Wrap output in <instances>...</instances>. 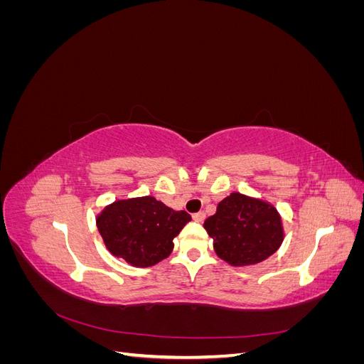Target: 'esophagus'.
<instances>
[{"label": "esophagus", "mask_w": 364, "mask_h": 364, "mask_svg": "<svg viewBox=\"0 0 364 364\" xmlns=\"http://www.w3.org/2000/svg\"><path fill=\"white\" fill-rule=\"evenodd\" d=\"M205 217H206V214H205L203 211H200V213H196V214H193V218L196 220V222H203V220H205Z\"/></svg>", "instance_id": "obj_1"}]
</instances>
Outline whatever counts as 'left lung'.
<instances>
[{
    "label": "left lung",
    "instance_id": "obj_1",
    "mask_svg": "<svg viewBox=\"0 0 364 364\" xmlns=\"http://www.w3.org/2000/svg\"><path fill=\"white\" fill-rule=\"evenodd\" d=\"M203 226L214 240L217 255L237 267L267 259L284 240L277 208L240 193L220 202L217 213L208 217Z\"/></svg>",
    "mask_w": 364,
    "mask_h": 364
}]
</instances>
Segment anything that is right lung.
<instances>
[{"label": "right lung", "mask_w": 364, "mask_h": 364, "mask_svg": "<svg viewBox=\"0 0 364 364\" xmlns=\"http://www.w3.org/2000/svg\"><path fill=\"white\" fill-rule=\"evenodd\" d=\"M191 220L155 197L117 200L97 217V228L107 250L135 267H150L167 258L183 226Z\"/></svg>", "instance_id": "right-lung-1"}]
</instances>
